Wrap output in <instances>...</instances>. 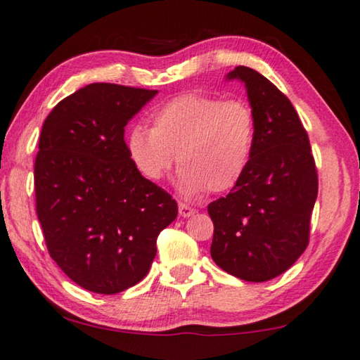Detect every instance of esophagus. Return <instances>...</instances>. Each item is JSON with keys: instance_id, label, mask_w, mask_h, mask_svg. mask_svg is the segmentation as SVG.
I'll use <instances>...</instances> for the list:
<instances>
[{"instance_id": "34e87169", "label": "esophagus", "mask_w": 360, "mask_h": 360, "mask_svg": "<svg viewBox=\"0 0 360 360\" xmlns=\"http://www.w3.org/2000/svg\"><path fill=\"white\" fill-rule=\"evenodd\" d=\"M196 212V209H193L191 206H188V204H185V202H180L179 204V214H180V217H191L193 214Z\"/></svg>"}]
</instances>
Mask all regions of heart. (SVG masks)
I'll use <instances>...</instances> for the list:
<instances>
[{"mask_svg":"<svg viewBox=\"0 0 360 360\" xmlns=\"http://www.w3.org/2000/svg\"><path fill=\"white\" fill-rule=\"evenodd\" d=\"M151 124L131 125L125 136L130 162L146 180H162L176 159L175 185L186 198L231 190L241 180L254 143L245 101L185 93L154 110Z\"/></svg>","mask_w":360,"mask_h":360,"instance_id":"obj_1","label":"heart"}]
</instances>
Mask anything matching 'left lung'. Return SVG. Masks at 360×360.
I'll list each match as a JSON object with an SVG mask.
<instances>
[{"label":"left lung","instance_id":"left-lung-1","mask_svg":"<svg viewBox=\"0 0 360 360\" xmlns=\"http://www.w3.org/2000/svg\"><path fill=\"white\" fill-rule=\"evenodd\" d=\"M225 80L246 88L254 143L241 180L207 206L211 256L226 274L259 283L286 272L306 250L317 170L300 115L272 82L245 65Z\"/></svg>","mask_w":360,"mask_h":360}]
</instances>
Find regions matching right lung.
<instances>
[{"mask_svg": "<svg viewBox=\"0 0 360 360\" xmlns=\"http://www.w3.org/2000/svg\"><path fill=\"white\" fill-rule=\"evenodd\" d=\"M158 95L91 84L58 103L35 159L37 214L49 251L72 281L115 295L145 278L156 240L176 219L175 199L138 174L125 125Z\"/></svg>", "mask_w": 360, "mask_h": 360, "instance_id": "add662e5", "label": "right lung"}]
</instances>
